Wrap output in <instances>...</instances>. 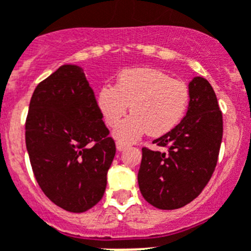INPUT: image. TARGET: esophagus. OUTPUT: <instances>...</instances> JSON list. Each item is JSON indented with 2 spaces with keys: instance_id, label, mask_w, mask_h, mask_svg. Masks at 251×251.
<instances>
[{
  "instance_id": "1",
  "label": "esophagus",
  "mask_w": 251,
  "mask_h": 251,
  "mask_svg": "<svg viewBox=\"0 0 251 251\" xmlns=\"http://www.w3.org/2000/svg\"><path fill=\"white\" fill-rule=\"evenodd\" d=\"M127 146H128L127 144H124V142H121V141H118V142H117V149H118V151L126 150V149H127Z\"/></svg>"
}]
</instances>
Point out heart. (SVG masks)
<instances>
[{"mask_svg": "<svg viewBox=\"0 0 251 251\" xmlns=\"http://www.w3.org/2000/svg\"><path fill=\"white\" fill-rule=\"evenodd\" d=\"M190 103V90L154 68L123 70L113 86H103L97 106L105 123L117 127L130 105L132 115L118 127L121 142H134L144 133L163 136L177 127Z\"/></svg>", "mask_w": 251, "mask_h": 251, "instance_id": "heart-1", "label": "heart"}]
</instances>
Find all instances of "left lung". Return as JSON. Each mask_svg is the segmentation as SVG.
Here are the masks:
<instances>
[{"instance_id":"left-lung-1","label":"left lung","mask_w":251,"mask_h":251,"mask_svg":"<svg viewBox=\"0 0 251 251\" xmlns=\"http://www.w3.org/2000/svg\"><path fill=\"white\" fill-rule=\"evenodd\" d=\"M188 90L186 117L152 141L165 151L142 148L140 191L149 204L163 210L182 208L198 198L218 161L223 118L214 90L201 76H195Z\"/></svg>"}]
</instances>
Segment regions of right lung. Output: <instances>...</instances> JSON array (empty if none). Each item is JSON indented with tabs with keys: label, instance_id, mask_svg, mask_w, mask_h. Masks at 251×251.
Returning <instances> with one entry per match:
<instances>
[{
	"label": "right lung",
	"instance_id": "1",
	"mask_svg": "<svg viewBox=\"0 0 251 251\" xmlns=\"http://www.w3.org/2000/svg\"><path fill=\"white\" fill-rule=\"evenodd\" d=\"M25 144L34 177L53 204L83 213L102 199L117 149L79 66H60L36 87Z\"/></svg>",
	"mask_w": 251,
	"mask_h": 251
}]
</instances>
